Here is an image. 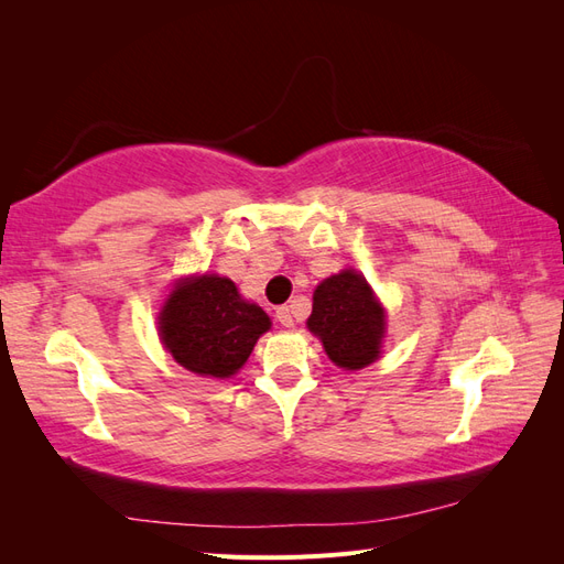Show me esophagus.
Instances as JSON below:
<instances>
[{"label":"esophagus","instance_id":"obj_1","mask_svg":"<svg viewBox=\"0 0 564 564\" xmlns=\"http://www.w3.org/2000/svg\"><path fill=\"white\" fill-rule=\"evenodd\" d=\"M275 317H278L282 327H294V315H292V308H289V305H280V308L275 311Z\"/></svg>","mask_w":564,"mask_h":564}]
</instances>
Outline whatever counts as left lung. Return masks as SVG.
Segmentation results:
<instances>
[{
  "label": "left lung",
  "instance_id": "left-lung-1",
  "mask_svg": "<svg viewBox=\"0 0 564 564\" xmlns=\"http://www.w3.org/2000/svg\"><path fill=\"white\" fill-rule=\"evenodd\" d=\"M308 329L319 336L334 365L355 371L379 357L386 313L367 280L344 270L315 289Z\"/></svg>",
  "mask_w": 564,
  "mask_h": 564
}]
</instances>
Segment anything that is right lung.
<instances>
[{
    "instance_id": "1",
    "label": "right lung",
    "mask_w": 564,
    "mask_h": 564,
    "mask_svg": "<svg viewBox=\"0 0 564 564\" xmlns=\"http://www.w3.org/2000/svg\"><path fill=\"white\" fill-rule=\"evenodd\" d=\"M268 329L270 317L259 305L242 301L235 282L218 275L185 280L160 313L162 344L174 360L214 379L232 377Z\"/></svg>"
}]
</instances>
